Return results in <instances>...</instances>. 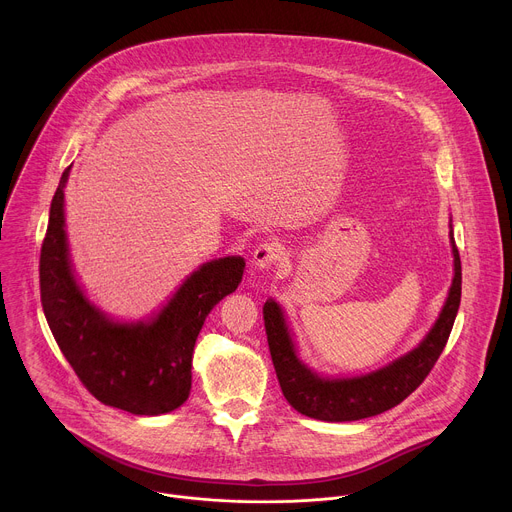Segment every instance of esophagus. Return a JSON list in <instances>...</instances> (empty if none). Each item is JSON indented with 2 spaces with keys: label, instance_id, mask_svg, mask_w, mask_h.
I'll list each match as a JSON object with an SVG mask.
<instances>
[{
  "label": "esophagus",
  "instance_id": "1",
  "mask_svg": "<svg viewBox=\"0 0 512 512\" xmlns=\"http://www.w3.org/2000/svg\"><path fill=\"white\" fill-rule=\"evenodd\" d=\"M283 257V247L277 241H265L261 243L255 253H253V265L259 271H267L271 267H275L279 263V259Z\"/></svg>",
  "mask_w": 512,
  "mask_h": 512
}]
</instances>
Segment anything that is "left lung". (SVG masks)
<instances>
[{
	"mask_svg": "<svg viewBox=\"0 0 512 512\" xmlns=\"http://www.w3.org/2000/svg\"><path fill=\"white\" fill-rule=\"evenodd\" d=\"M450 245L454 275L440 316L417 346L369 373L332 377L314 371L300 356V348L283 308L269 298L263 306L265 332L273 367L287 403L306 417L336 423L385 413L407 399L429 375L435 360L440 358L458 316L462 298V265L452 221Z\"/></svg>",
	"mask_w": 512,
	"mask_h": 512,
	"instance_id": "obj_1",
	"label": "left lung"
}]
</instances>
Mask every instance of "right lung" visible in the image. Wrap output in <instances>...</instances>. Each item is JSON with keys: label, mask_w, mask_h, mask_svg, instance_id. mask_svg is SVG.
<instances>
[{"label": "right lung", "mask_w": 512, "mask_h": 512, "mask_svg": "<svg viewBox=\"0 0 512 512\" xmlns=\"http://www.w3.org/2000/svg\"><path fill=\"white\" fill-rule=\"evenodd\" d=\"M68 176L70 166L54 192L40 253V296L52 336L101 403L133 415L170 413L190 395L192 352L202 324L239 287L245 259H210L150 316L113 318L91 302L72 267L64 216Z\"/></svg>", "instance_id": "1"}]
</instances>
